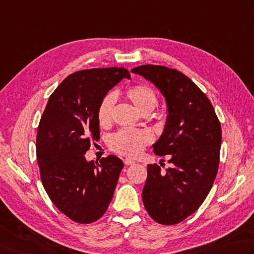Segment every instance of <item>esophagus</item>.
Instances as JSON below:
<instances>
[{
  "mask_svg": "<svg viewBox=\"0 0 254 254\" xmlns=\"http://www.w3.org/2000/svg\"><path fill=\"white\" fill-rule=\"evenodd\" d=\"M123 162H124V164H126L127 166H130V165H133V164H134V161L131 160V158H124Z\"/></svg>",
  "mask_w": 254,
  "mask_h": 254,
  "instance_id": "esophagus-1",
  "label": "esophagus"
}]
</instances>
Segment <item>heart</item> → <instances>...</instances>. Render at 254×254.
Returning a JSON list of instances; mask_svg holds the SVG:
<instances>
[{"label": "heart", "instance_id": "1", "mask_svg": "<svg viewBox=\"0 0 254 254\" xmlns=\"http://www.w3.org/2000/svg\"><path fill=\"white\" fill-rule=\"evenodd\" d=\"M126 96L143 113L152 111L156 107L158 100L155 90L144 83L135 84L128 88ZM116 101L117 97L113 92L107 93L101 99L97 109V120L100 127H107L112 123L113 108ZM151 142V134L146 131L122 128L111 135L109 140V146L113 152L121 155L135 157Z\"/></svg>", "mask_w": 254, "mask_h": 254}]
</instances>
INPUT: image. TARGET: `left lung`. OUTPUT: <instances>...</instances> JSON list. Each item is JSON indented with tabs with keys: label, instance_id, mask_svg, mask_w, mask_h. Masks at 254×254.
I'll list each match as a JSON object with an SVG mask.
<instances>
[{
	"label": "left lung",
	"instance_id": "obj_1",
	"mask_svg": "<svg viewBox=\"0 0 254 254\" xmlns=\"http://www.w3.org/2000/svg\"><path fill=\"white\" fill-rule=\"evenodd\" d=\"M141 74L160 89L168 108L165 130L154 153L170 155L173 167L148 164L142 191L152 219L176 225L201 206L216 180L221 146V127L209 99L186 74L157 64H142Z\"/></svg>",
	"mask_w": 254,
	"mask_h": 254
}]
</instances>
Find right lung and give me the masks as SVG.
Returning a JSON list of instances; mask_svg holds the SVG:
<instances>
[{
    "label": "right lung",
    "mask_w": 254,
    "mask_h": 254,
    "mask_svg": "<svg viewBox=\"0 0 254 254\" xmlns=\"http://www.w3.org/2000/svg\"><path fill=\"white\" fill-rule=\"evenodd\" d=\"M123 78L131 74L118 67L69 74L49 97L39 121L36 155L43 186L58 210L74 222L91 223L104 215L124 166L114 155L99 163L84 158L91 142L100 138L99 103Z\"/></svg>",
    "instance_id": "add662e5"
}]
</instances>
